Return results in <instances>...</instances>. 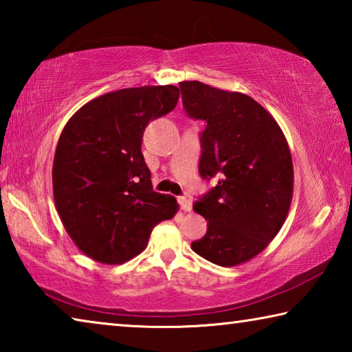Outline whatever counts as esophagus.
Wrapping results in <instances>:
<instances>
[{
  "label": "esophagus",
  "instance_id": "esophagus-1",
  "mask_svg": "<svg viewBox=\"0 0 352 352\" xmlns=\"http://www.w3.org/2000/svg\"><path fill=\"white\" fill-rule=\"evenodd\" d=\"M178 205H180L183 211L192 210V201H190V199H188L186 195H180V197H178Z\"/></svg>",
  "mask_w": 352,
  "mask_h": 352
}]
</instances>
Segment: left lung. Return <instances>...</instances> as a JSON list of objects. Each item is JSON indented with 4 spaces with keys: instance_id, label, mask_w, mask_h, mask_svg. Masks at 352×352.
Listing matches in <instances>:
<instances>
[{
    "instance_id": "1",
    "label": "left lung",
    "mask_w": 352,
    "mask_h": 352,
    "mask_svg": "<svg viewBox=\"0 0 352 352\" xmlns=\"http://www.w3.org/2000/svg\"><path fill=\"white\" fill-rule=\"evenodd\" d=\"M186 115L204 121L199 172L216 180L194 204L208 220L190 248L206 261L233 267L261 253L287 217L294 166L281 129L264 107L242 93L199 80L180 82Z\"/></svg>"
}]
</instances>
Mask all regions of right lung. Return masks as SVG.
<instances>
[{
	"instance_id": "1",
	"label": "right lung",
	"mask_w": 352,
	"mask_h": 352,
	"mask_svg": "<svg viewBox=\"0 0 352 352\" xmlns=\"http://www.w3.org/2000/svg\"><path fill=\"white\" fill-rule=\"evenodd\" d=\"M172 85L124 88L90 100L58 140L52 188L71 239L104 264H121L146 248L153 226L174 217L175 197L155 192L141 152L153 119L175 109Z\"/></svg>"
}]
</instances>
